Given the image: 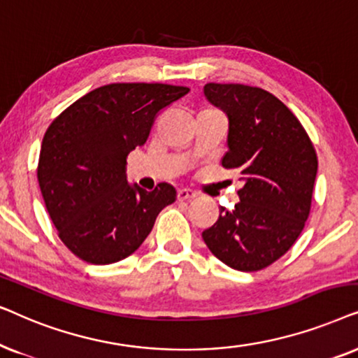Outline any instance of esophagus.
Here are the masks:
<instances>
[{"label":"esophagus","mask_w":358,"mask_h":358,"mask_svg":"<svg viewBox=\"0 0 358 358\" xmlns=\"http://www.w3.org/2000/svg\"><path fill=\"white\" fill-rule=\"evenodd\" d=\"M176 196H178L180 201H185V199L196 198L198 193L194 192V189H189V188H180L178 193H176Z\"/></svg>","instance_id":"34e87169"}]
</instances>
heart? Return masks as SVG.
<instances>
[{
  "label": "heart",
  "instance_id": "b5f03b06",
  "mask_svg": "<svg viewBox=\"0 0 358 358\" xmlns=\"http://www.w3.org/2000/svg\"><path fill=\"white\" fill-rule=\"evenodd\" d=\"M203 111H216V109H213V108H206V109H203ZM201 111V113H203Z\"/></svg>",
  "mask_w": 358,
  "mask_h": 358
}]
</instances>
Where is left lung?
<instances>
[{
    "instance_id": "8db88e82",
    "label": "left lung",
    "mask_w": 358,
    "mask_h": 358,
    "mask_svg": "<svg viewBox=\"0 0 358 358\" xmlns=\"http://www.w3.org/2000/svg\"><path fill=\"white\" fill-rule=\"evenodd\" d=\"M204 94L229 117L221 164L242 175L234 209L203 231L208 249L234 270L257 271L287 254L311 211L317 155L298 117L273 94L239 83H208Z\"/></svg>"
}]
</instances>
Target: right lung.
<instances>
[{"label": "right lung", "instance_id": "obj_1", "mask_svg": "<svg viewBox=\"0 0 358 358\" xmlns=\"http://www.w3.org/2000/svg\"><path fill=\"white\" fill-rule=\"evenodd\" d=\"M189 92L165 83H111L76 99L47 127L37 182L57 234L93 265L139 249L176 189L129 187L126 160L149 137L157 113Z\"/></svg>", "mask_w": 358, "mask_h": 358}]
</instances>
